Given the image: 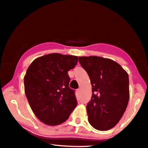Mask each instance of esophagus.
Masks as SVG:
<instances>
[{
    "mask_svg": "<svg viewBox=\"0 0 148 148\" xmlns=\"http://www.w3.org/2000/svg\"><path fill=\"white\" fill-rule=\"evenodd\" d=\"M76 91L77 93H78V94H80V90H79V89H78V90H76Z\"/></svg>",
    "mask_w": 148,
    "mask_h": 148,
    "instance_id": "34e87169",
    "label": "esophagus"
}]
</instances>
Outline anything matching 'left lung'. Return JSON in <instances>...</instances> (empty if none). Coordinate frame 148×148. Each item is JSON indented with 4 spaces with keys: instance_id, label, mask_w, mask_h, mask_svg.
Returning <instances> with one entry per match:
<instances>
[{
    "instance_id": "1",
    "label": "left lung",
    "mask_w": 148,
    "mask_h": 148,
    "mask_svg": "<svg viewBox=\"0 0 148 148\" xmlns=\"http://www.w3.org/2000/svg\"><path fill=\"white\" fill-rule=\"evenodd\" d=\"M78 60L92 86V95L86 107L89 123L98 130H109L119 123L127 107V72L109 58L90 56L79 57Z\"/></svg>"
}]
</instances>
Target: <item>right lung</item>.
I'll return each mask as SVG.
<instances>
[{"mask_svg":"<svg viewBox=\"0 0 148 148\" xmlns=\"http://www.w3.org/2000/svg\"><path fill=\"white\" fill-rule=\"evenodd\" d=\"M77 62L76 56L52 53L36 58L28 67L25 95L33 112L46 125L64 123L78 104L68 74Z\"/></svg>","mask_w":148,"mask_h":148,"instance_id":"right-lung-1","label":"right lung"}]
</instances>
